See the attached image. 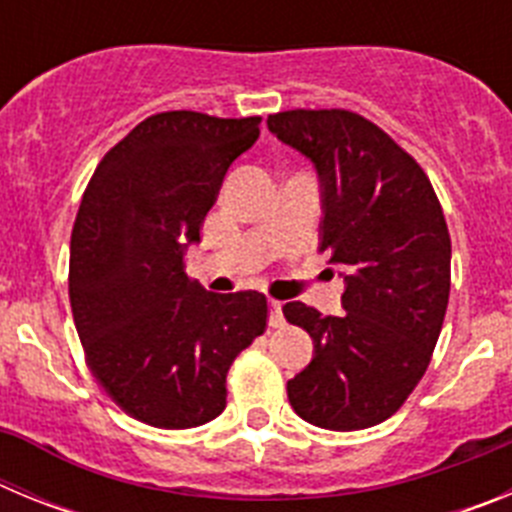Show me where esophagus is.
I'll return each instance as SVG.
<instances>
[{
	"label": "esophagus",
	"mask_w": 512,
	"mask_h": 512,
	"mask_svg": "<svg viewBox=\"0 0 512 512\" xmlns=\"http://www.w3.org/2000/svg\"><path fill=\"white\" fill-rule=\"evenodd\" d=\"M269 307H271V310H269V325H271V328H284V312H282L284 302L271 300Z\"/></svg>",
	"instance_id": "1"
}]
</instances>
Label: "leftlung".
<instances>
[{"label": "left lung", "instance_id": "left-lung-1", "mask_svg": "<svg viewBox=\"0 0 512 512\" xmlns=\"http://www.w3.org/2000/svg\"><path fill=\"white\" fill-rule=\"evenodd\" d=\"M269 130L310 158L323 187L320 251L346 269L343 315L287 302L315 343L289 405L328 431H361L402 408L431 364L451 289V238L420 164L348 110H287Z\"/></svg>", "mask_w": 512, "mask_h": 512}]
</instances>
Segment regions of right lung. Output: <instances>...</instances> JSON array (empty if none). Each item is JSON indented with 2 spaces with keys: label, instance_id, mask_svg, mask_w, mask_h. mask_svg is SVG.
I'll return each instance as SVG.
<instances>
[{
  "label": "right lung",
  "instance_id": "obj_1",
  "mask_svg": "<svg viewBox=\"0 0 512 512\" xmlns=\"http://www.w3.org/2000/svg\"><path fill=\"white\" fill-rule=\"evenodd\" d=\"M259 122L192 110L146 117L104 153L81 197L69 261L76 333L102 390L153 428L223 413L230 364L266 330L261 292L215 295L184 271Z\"/></svg>",
  "mask_w": 512,
  "mask_h": 512
}]
</instances>
